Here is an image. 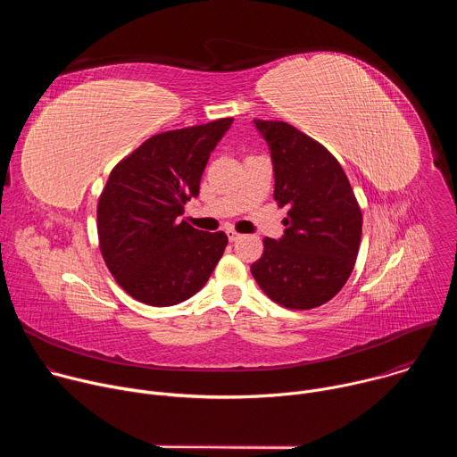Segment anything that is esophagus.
Segmentation results:
<instances>
[{"mask_svg":"<svg viewBox=\"0 0 457 457\" xmlns=\"http://www.w3.org/2000/svg\"><path fill=\"white\" fill-rule=\"evenodd\" d=\"M226 235H228L229 242H235V240H238V238H240V233H237L235 229H226Z\"/></svg>","mask_w":457,"mask_h":457,"instance_id":"esophagus-1","label":"esophagus"}]
</instances>
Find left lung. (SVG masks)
<instances>
[{
  "label": "left lung",
  "mask_w": 457,
  "mask_h": 457,
  "mask_svg": "<svg viewBox=\"0 0 457 457\" xmlns=\"http://www.w3.org/2000/svg\"><path fill=\"white\" fill-rule=\"evenodd\" d=\"M253 122L271 152L275 201L289 212L284 235L264 238L251 275L287 309L318 307L353 273L361 238L360 206L340 162L320 143L282 120Z\"/></svg>",
  "instance_id": "obj_1"
}]
</instances>
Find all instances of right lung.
Segmentation results:
<instances>
[{"instance_id":"obj_1","label":"right lung","mask_w":457,"mask_h":457,"mask_svg":"<svg viewBox=\"0 0 457 457\" xmlns=\"http://www.w3.org/2000/svg\"><path fill=\"white\" fill-rule=\"evenodd\" d=\"M233 119L171 129L145 141L110 173L97 204L104 262L136 300L168 307L204 287L228 245L180 219Z\"/></svg>"}]
</instances>
